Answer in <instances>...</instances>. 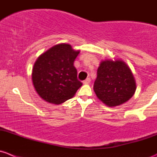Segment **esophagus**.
I'll list each match as a JSON object with an SVG mask.
<instances>
[{"label":"esophagus","mask_w":157,"mask_h":157,"mask_svg":"<svg viewBox=\"0 0 157 157\" xmlns=\"http://www.w3.org/2000/svg\"><path fill=\"white\" fill-rule=\"evenodd\" d=\"M83 84H89L90 83V78H86L84 81L83 82Z\"/></svg>","instance_id":"34e87169"}]
</instances>
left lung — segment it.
I'll return each mask as SVG.
<instances>
[{
  "mask_svg": "<svg viewBox=\"0 0 157 157\" xmlns=\"http://www.w3.org/2000/svg\"><path fill=\"white\" fill-rule=\"evenodd\" d=\"M98 99L109 107L128 102L136 91V82L129 66L119 58L102 60L93 86Z\"/></svg>",
  "mask_w": 157,
  "mask_h": 157,
  "instance_id": "obj_1",
  "label": "left lung"
}]
</instances>
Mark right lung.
Segmentation results:
<instances>
[{
	"mask_svg": "<svg viewBox=\"0 0 157 157\" xmlns=\"http://www.w3.org/2000/svg\"><path fill=\"white\" fill-rule=\"evenodd\" d=\"M80 50L60 43L39 55L32 72L35 90L43 100L60 105L74 97L82 86L74 62Z\"/></svg>",
	"mask_w": 157,
	"mask_h": 157,
	"instance_id": "add662e5",
	"label": "right lung"
}]
</instances>
